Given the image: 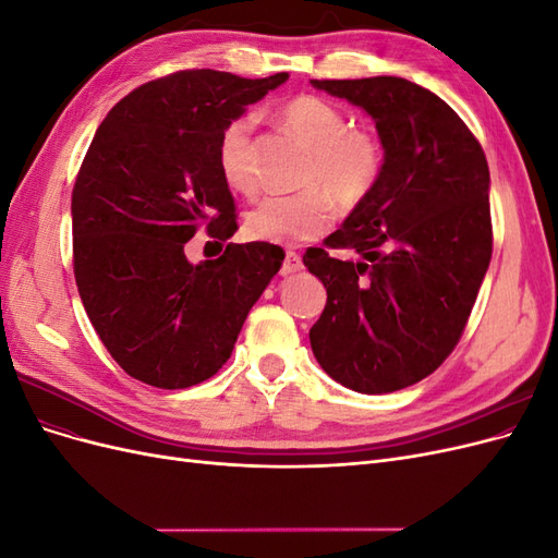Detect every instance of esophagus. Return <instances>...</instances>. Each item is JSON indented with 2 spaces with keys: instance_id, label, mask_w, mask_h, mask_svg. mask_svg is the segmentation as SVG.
I'll use <instances>...</instances> for the list:
<instances>
[{
  "instance_id": "34e87169",
  "label": "esophagus",
  "mask_w": 558,
  "mask_h": 558,
  "mask_svg": "<svg viewBox=\"0 0 558 558\" xmlns=\"http://www.w3.org/2000/svg\"><path fill=\"white\" fill-rule=\"evenodd\" d=\"M300 269H302V258L298 256L295 251H286L283 265H281V275H283V277H289V275L300 272Z\"/></svg>"
}]
</instances>
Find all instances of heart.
Returning <instances> with one entry per match:
<instances>
[{"label":"heart","instance_id":"heart-1","mask_svg":"<svg viewBox=\"0 0 558 558\" xmlns=\"http://www.w3.org/2000/svg\"><path fill=\"white\" fill-rule=\"evenodd\" d=\"M281 121L312 146L305 185L298 195H269L246 214V234L269 244L316 240L335 221L332 197L342 207H356L375 191L384 172V144L373 130L351 125L349 116L328 99L295 95L281 107ZM256 118L230 121L218 137V170L230 189L256 195L260 174L253 146Z\"/></svg>","mask_w":558,"mask_h":558}]
</instances>
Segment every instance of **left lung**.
Masks as SVG:
<instances>
[{
	"label": "left lung",
	"instance_id": "obj_1",
	"mask_svg": "<svg viewBox=\"0 0 558 558\" xmlns=\"http://www.w3.org/2000/svg\"><path fill=\"white\" fill-rule=\"evenodd\" d=\"M375 118L384 172L326 248L302 263L326 286L310 330L318 365L359 393H391L435 373L459 344L492 263L488 165L445 99L398 76L312 81ZM328 247L359 252L332 259Z\"/></svg>",
	"mask_w": 558,
	"mask_h": 558
}]
</instances>
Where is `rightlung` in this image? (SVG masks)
<instances>
[{
  "instance_id": "1",
  "label": "right lung",
  "mask_w": 558,
  "mask_h": 558,
  "mask_svg": "<svg viewBox=\"0 0 558 558\" xmlns=\"http://www.w3.org/2000/svg\"><path fill=\"white\" fill-rule=\"evenodd\" d=\"M286 78L174 72L134 88L97 128L72 191L74 277L130 377L158 388L214 377L279 272L286 253L267 242L227 244L199 266L182 248L202 227L221 244L238 230L218 137Z\"/></svg>"
}]
</instances>
